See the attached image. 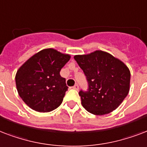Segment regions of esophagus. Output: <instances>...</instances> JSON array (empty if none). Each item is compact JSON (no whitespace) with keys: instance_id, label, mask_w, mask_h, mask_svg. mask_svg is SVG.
I'll return each instance as SVG.
<instances>
[{"instance_id":"esophagus-1","label":"esophagus","mask_w":147,"mask_h":147,"mask_svg":"<svg viewBox=\"0 0 147 147\" xmlns=\"http://www.w3.org/2000/svg\"><path fill=\"white\" fill-rule=\"evenodd\" d=\"M73 89L76 90H77L79 89V86L77 85V84H76V85H74V86H73Z\"/></svg>"}]
</instances>
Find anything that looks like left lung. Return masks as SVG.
Instances as JSON below:
<instances>
[{
    "label": "left lung",
    "instance_id": "obj_1",
    "mask_svg": "<svg viewBox=\"0 0 147 147\" xmlns=\"http://www.w3.org/2000/svg\"><path fill=\"white\" fill-rule=\"evenodd\" d=\"M74 57L89 85L88 91L79 93L82 106L94 115L107 114L116 110L129 91L130 71L127 66L103 51Z\"/></svg>",
    "mask_w": 147,
    "mask_h": 147
}]
</instances>
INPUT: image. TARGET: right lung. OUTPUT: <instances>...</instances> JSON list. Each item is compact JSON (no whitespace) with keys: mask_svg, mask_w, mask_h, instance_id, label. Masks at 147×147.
Wrapping results in <instances>:
<instances>
[{"mask_svg":"<svg viewBox=\"0 0 147 147\" xmlns=\"http://www.w3.org/2000/svg\"><path fill=\"white\" fill-rule=\"evenodd\" d=\"M70 55L47 48L30 57L17 71L18 94L30 108L40 113L51 112L61 105L68 86L60 74Z\"/></svg>","mask_w":147,"mask_h":147,"instance_id":"add662e5","label":"right lung"}]
</instances>
